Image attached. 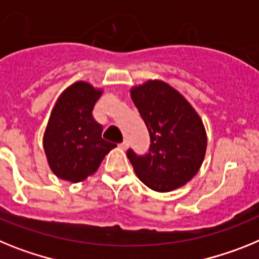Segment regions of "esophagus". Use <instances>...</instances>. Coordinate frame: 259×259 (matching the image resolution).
I'll use <instances>...</instances> for the list:
<instances>
[{"instance_id": "34e87169", "label": "esophagus", "mask_w": 259, "mask_h": 259, "mask_svg": "<svg viewBox=\"0 0 259 259\" xmlns=\"http://www.w3.org/2000/svg\"><path fill=\"white\" fill-rule=\"evenodd\" d=\"M120 147L122 148V150H127V147H129V142H127V141H123V142L120 145Z\"/></svg>"}]
</instances>
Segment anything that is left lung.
<instances>
[{"label": "left lung", "mask_w": 259, "mask_h": 259, "mask_svg": "<svg viewBox=\"0 0 259 259\" xmlns=\"http://www.w3.org/2000/svg\"><path fill=\"white\" fill-rule=\"evenodd\" d=\"M150 133V152L127 157L146 186L159 193L181 188L203 163L207 134L203 121L181 92L160 79H148L130 89Z\"/></svg>", "instance_id": "left-lung-1"}]
</instances>
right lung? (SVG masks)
Listing matches in <instances>:
<instances>
[{"label": "right lung", "instance_id": "add662e5", "mask_svg": "<svg viewBox=\"0 0 259 259\" xmlns=\"http://www.w3.org/2000/svg\"><path fill=\"white\" fill-rule=\"evenodd\" d=\"M103 89L86 80L67 87L56 100L47 123L42 147L51 170L58 179L80 183L94 175L116 145L102 138L103 127L92 109Z\"/></svg>", "mask_w": 259, "mask_h": 259}]
</instances>
